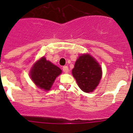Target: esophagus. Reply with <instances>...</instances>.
Masks as SVG:
<instances>
[{"label":"esophagus","instance_id":"esophagus-1","mask_svg":"<svg viewBox=\"0 0 133 133\" xmlns=\"http://www.w3.org/2000/svg\"><path fill=\"white\" fill-rule=\"evenodd\" d=\"M62 69H63V71H64V73H68V72H69V68H68V67L67 66V65H64V66L62 68Z\"/></svg>","mask_w":133,"mask_h":133}]
</instances>
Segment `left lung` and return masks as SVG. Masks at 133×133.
<instances>
[{
    "label": "left lung",
    "instance_id": "1",
    "mask_svg": "<svg viewBox=\"0 0 133 133\" xmlns=\"http://www.w3.org/2000/svg\"><path fill=\"white\" fill-rule=\"evenodd\" d=\"M72 74L79 88L85 92L93 91L102 78V68L96 60L89 54L78 57Z\"/></svg>",
    "mask_w": 133,
    "mask_h": 133
}]
</instances>
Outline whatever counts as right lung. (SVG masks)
I'll use <instances>...</instances> for the list:
<instances>
[{"label": "right lung", "mask_w": 133, "mask_h": 133, "mask_svg": "<svg viewBox=\"0 0 133 133\" xmlns=\"http://www.w3.org/2000/svg\"><path fill=\"white\" fill-rule=\"evenodd\" d=\"M61 73L62 70L58 67L43 57L33 64L30 71V77L38 88L49 91L56 78Z\"/></svg>", "instance_id": "right-lung-1"}]
</instances>
